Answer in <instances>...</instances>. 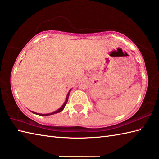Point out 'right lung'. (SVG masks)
Here are the masks:
<instances>
[{
	"mask_svg": "<svg viewBox=\"0 0 159 159\" xmlns=\"http://www.w3.org/2000/svg\"><path fill=\"white\" fill-rule=\"evenodd\" d=\"M70 91H71V89L69 91L68 93H67V97H66V99L65 102L63 103V105H62L61 107L59 108V109L58 110H57L56 111H55V112H52V113H47V114H42V113H38L33 112V111H31V112H32V113H33L36 114V115H39V116H50V115H52V114H55V113H59V112H61V111H62L63 110L64 107H65L66 104H67V100H68V97H69V95H70Z\"/></svg>",
	"mask_w": 159,
	"mask_h": 159,
	"instance_id": "obj_1",
	"label": "right lung"
}]
</instances>
